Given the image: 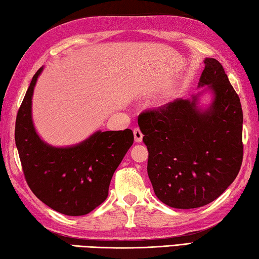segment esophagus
Returning a JSON list of instances; mask_svg holds the SVG:
<instances>
[{
    "instance_id": "1",
    "label": "esophagus",
    "mask_w": 259,
    "mask_h": 259,
    "mask_svg": "<svg viewBox=\"0 0 259 259\" xmlns=\"http://www.w3.org/2000/svg\"><path fill=\"white\" fill-rule=\"evenodd\" d=\"M133 133H134L135 141H137V142H141V141H142V138H143V134H142L141 131H140V128H134Z\"/></svg>"
}]
</instances>
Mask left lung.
<instances>
[{
  "mask_svg": "<svg viewBox=\"0 0 259 259\" xmlns=\"http://www.w3.org/2000/svg\"><path fill=\"white\" fill-rule=\"evenodd\" d=\"M198 87L213 101L198 108L200 94L143 111L139 126L149 152L148 176L156 196L176 209H194L219 197L235 180L243 158L240 97L223 65L205 58Z\"/></svg>",
  "mask_w": 259,
  "mask_h": 259,
  "instance_id": "8db88e82",
  "label": "left lung"
}]
</instances>
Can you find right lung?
Wrapping results in <instances>:
<instances>
[{
    "mask_svg": "<svg viewBox=\"0 0 259 259\" xmlns=\"http://www.w3.org/2000/svg\"><path fill=\"white\" fill-rule=\"evenodd\" d=\"M42 70L34 74L16 118L15 140L25 179L53 210L87 214L108 197L113 173L133 145V132L97 131L78 145L62 148L42 141L32 120L33 92Z\"/></svg>",
    "mask_w": 259,
    "mask_h": 259,
    "instance_id": "1",
    "label": "right lung"
}]
</instances>
